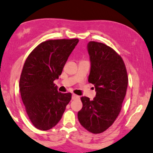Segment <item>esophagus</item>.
<instances>
[{"label":"esophagus","instance_id":"obj_1","mask_svg":"<svg viewBox=\"0 0 153 153\" xmlns=\"http://www.w3.org/2000/svg\"><path fill=\"white\" fill-rule=\"evenodd\" d=\"M79 99V96L75 95V94H72V100H77Z\"/></svg>","mask_w":153,"mask_h":153}]
</instances>
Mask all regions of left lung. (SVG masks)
Masks as SVG:
<instances>
[{
  "label": "left lung",
  "mask_w": 153,
  "mask_h": 153,
  "mask_svg": "<svg viewBox=\"0 0 153 153\" xmlns=\"http://www.w3.org/2000/svg\"><path fill=\"white\" fill-rule=\"evenodd\" d=\"M91 70L89 81L94 85L93 100L82 97V108L78 119L89 132L100 134L113 124L121 111L126 93L128 78L122 58L103 43L89 42L87 45Z\"/></svg>",
  "instance_id": "1"
}]
</instances>
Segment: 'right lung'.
I'll return each instance as SVG.
<instances>
[{
	"instance_id": "add662e5",
	"label": "right lung",
	"mask_w": 153,
	"mask_h": 153,
	"mask_svg": "<svg viewBox=\"0 0 153 153\" xmlns=\"http://www.w3.org/2000/svg\"><path fill=\"white\" fill-rule=\"evenodd\" d=\"M78 42V39L48 40L37 45L26 59L19 89L27 114L37 129L54 127L71 100V93L58 92L53 81L61 74Z\"/></svg>"
}]
</instances>
